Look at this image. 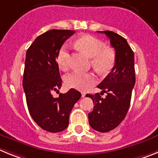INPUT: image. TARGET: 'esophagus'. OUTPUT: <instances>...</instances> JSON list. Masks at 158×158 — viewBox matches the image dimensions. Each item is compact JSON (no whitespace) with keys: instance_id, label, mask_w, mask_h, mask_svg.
Wrapping results in <instances>:
<instances>
[{"instance_id":"obj_1","label":"esophagus","mask_w":158,"mask_h":158,"mask_svg":"<svg viewBox=\"0 0 158 158\" xmlns=\"http://www.w3.org/2000/svg\"><path fill=\"white\" fill-rule=\"evenodd\" d=\"M85 93H81V97H85Z\"/></svg>"}]
</instances>
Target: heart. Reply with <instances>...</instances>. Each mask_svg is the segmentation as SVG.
Listing matches in <instances>:
<instances>
[{
    "label": "heart",
    "mask_w": 158,
    "mask_h": 158,
    "mask_svg": "<svg viewBox=\"0 0 158 158\" xmlns=\"http://www.w3.org/2000/svg\"><path fill=\"white\" fill-rule=\"evenodd\" d=\"M74 46L91 58L93 67L101 74H106L115 65V54L112 49L104 47V43L90 35H83L74 42ZM57 63L60 69H68L69 65V47L65 44L60 48L57 55ZM67 87L85 91L96 83V77L91 73L73 71L65 77Z\"/></svg>",
    "instance_id": "b5f03b06"
}]
</instances>
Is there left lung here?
I'll return each instance as SVG.
<instances>
[{"label": "left lung", "instance_id": "obj_1", "mask_svg": "<svg viewBox=\"0 0 158 158\" xmlns=\"http://www.w3.org/2000/svg\"><path fill=\"white\" fill-rule=\"evenodd\" d=\"M109 38L115 51V65L109 74L97 87L102 93L87 94L93 100L94 107L89 113V123L99 132H108L121 123L126 116L131 104L132 90L135 84V54L123 37L110 31H98Z\"/></svg>", "mask_w": 158, "mask_h": 158}]
</instances>
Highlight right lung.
I'll return each instance as SVG.
<instances>
[{"instance_id":"add662e5","label":"right lung","mask_w":158,"mask_h":158,"mask_svg":"<svg viewBox=\"0 0 158 158\" xmlns=\"http://www.w3.org/2000/svg\"><path fill=\"white\" fill-rule=\"evenodd\" d=\"M74 31L53 29L36 38L27 49L23 71V87L28 111L33 120L45 131L57 133L69 125L73 107L81 94L74 89L53 97L62 81L57 55L64 42Z\"/></svg>"}]
</instances>
